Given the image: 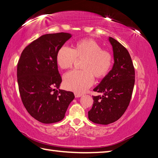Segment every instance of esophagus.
<instances>
[{
    "label": "esophagus",
    "instance_id": "34e87169",
    "mask_svg": "<svg viewBox=\"0 0 158 158\" xmlns=\"http://www.w3.org/2000/svg\"><path fill=\"white\" fill-rule=\"evenodd\" d=\"M74 96H75V97H80L82 96V94L75 93H74Z\"/></svg>",
    "mask_w": 158,
    "mask_h": 158
}]
</instances>
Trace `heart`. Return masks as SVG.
<instances>
[{"mask_svg":"<svg viewBox=\"0 0 158 158\" xmlns=\"http://www.w3.org/2000/svg\"><path fill=\"white\" fill-rule=\"evenodd\" d=\"M77 59H83L82 70L72 71L64 76V84L68 90L83 93L93 84V77L97 79L107 75L113 65V56L99 43L91 39L77 41L72 49L62 47L57 51L56 61L62 70L70 69Z\"/></svg>","mask_w":158,"mask_h":158,"instance_id":"b5f03b06","label":"heart"}]
</instances>
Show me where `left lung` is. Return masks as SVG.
Instances as JSON below:
<instances>
[{
  "instance_id": "obj_1",
  "label": "left lung",
  "mask_w": 158,
  "mask_h": 158,
  "mask_svg": "<svg viewBox=\"0 0 158 158\" xmlns=\"http://www.w3.org/2000/svg\"><path fill=\"white\" fill-rule=\"evenodd\" d=\"M114 64L112 70L93 89L102 95L93 96V104L88 119L95 124L107 125L121 117L130 103L135 84V69L128 50L112 37Z\"/></svg>"
}]
</instances>
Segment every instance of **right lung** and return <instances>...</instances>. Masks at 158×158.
Masks as SVG:
<instances>
[{"label": "right lung", "instance_id": "add662e5", "mask_svg": "<svg viewBox=\"0 0 158 158\" xmlns=\"http://www.w3.org/2000/svg\"><path fill=\"white\" fill-rule=\"evenodd\" d=\"M72 35L47 34L29 44L17 65V81L23 104L30 115L44 124L64 118L74 98L73 92L60 90L62 81L56 61L57 51Z\"/></svg>", "mask_w": 158, "mask_h": 158}]
</instances>
